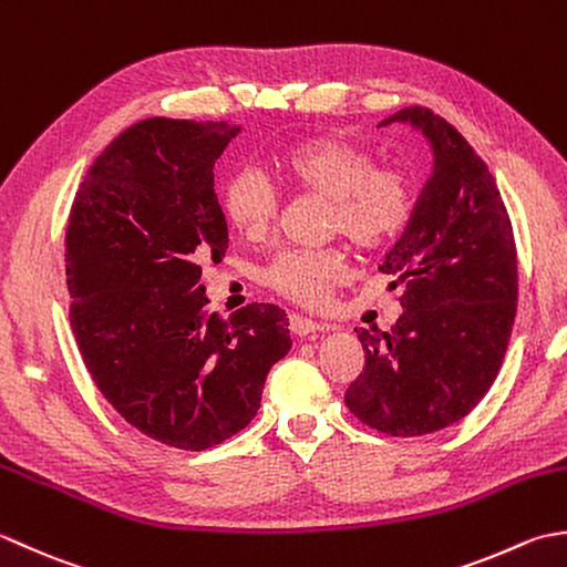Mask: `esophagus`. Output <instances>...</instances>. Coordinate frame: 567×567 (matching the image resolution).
<instances>
[{"mask_svg": "<svg viewBox=\"0 0 567 567\" xmlns=\"http://www.w3.org/2000/svg\"><path fill=\"white\" fill-rule=\"evenodd\" d=\"M288 328H291V332L298 334V338H306V334H310V332L328 330L326 322H318L313 318H303V316H291V318H288Z\"/></svg>", "mask_w": 567, "mask_h": 567, "instance_id": "obj_1", "label": "esophagus"}]
</instances>
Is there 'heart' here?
<instances>
[{"label":"heart","mask_w":567,"mask_h":567,"mask_svg":"<svg viewBox=\"0 0 567 567\" xmlns=\"http://www.w3.org/2000/svg\"><path fill=\"white\" fill-rule=\"evenodd\" d=\"M288 190L328 203V229L357 249L377 251L401 237L413 215L409 181L399 171L377 168L364 148L332 136L288 146L274 166ZM227 223L239 235L259 239L276 217V193L259 171H237L219 193ZM348 264L338 249H286L271 259L264 279L296 303L326 300L344 279Z\"/></svg>","instance_id":"1"}]
</instances>
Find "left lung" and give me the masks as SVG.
Listing matches in <instances>:
<instances>
[{"label": "left lung", "mask_w": 567, "mask_h": 567, "mask_svg": "<svg viewBox=\"0 0 567 567\" xmlns=\"http://www.w3.org/2000/svg\"><path fill=\"white\" fill-rule=\"evenodd\" d=\"M403 122L431 142L435 166L411 223L381 271L403 284L391 332L354 328L364 369L344 391L354 419L394 437L443 431L494 384L512 338L518 298L509 213L487 164L453 124L429 107Z\"/></svg>", "instance_id": "8db88e82"}]
</instances>
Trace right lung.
Segmentation results:
<instances>
[{"label":"right lung","mask_w":567,"mask_h":567,"mask_svg":"<svg viewBox=\"0 0 567 567\" xmlns=\"http://www.w3.org/2000/svg\"><path fill=\"white\" fill-rule=\"evenodd\" d=\"M239 130L132 124L90 166L65 229L68 316L92 381L138 433L190 453L247 429L291 350L279 306L223 320L200 284L229 241L213 168Z\"/></svg>","instance_id":"obj_1"}]
</instances>
